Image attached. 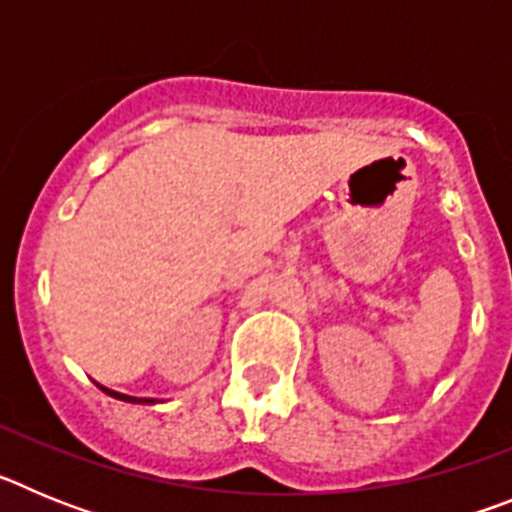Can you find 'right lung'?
Returning <instances> with one entry per match:
<instances>
[{
    "label": "right lung",
    "mask_w": 512,
    "mask_h": 512,
    "mask_svg": "<svg viewBox=\"0 0 512 512\" xmlns=\"http://www.w3.org/2000/svg\"><path fill=\"white\" fill-rule=\"evenodd\" d=\"M99 390L107 392V395H110V397H117V400H125V402H143V405H153V402H156V400H151V397H130V395H120V392L107 390V387H102V384H99Z\"/></svg>",
    "instance_id": "add662e5"
}]
</instances>
